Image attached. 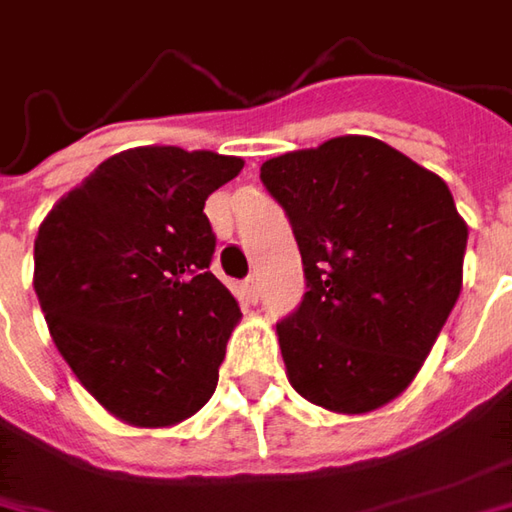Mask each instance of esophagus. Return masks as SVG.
<instances>
[{
	"label": "esophagus",
	"mask_w": 512,
	"mask_h": 512,
	"mask_svg": "<svg viewBox=\"0 0 512 512\" xmlns=\"http://www.w3.org/2000/svg\"><path fill=\"white\" fill-rule=\"evenodd\" d=\"M243 292H246V298H249V300H257V295H260V289H257V278H255V275H249V278L243 280Z\"/></svg>",
	"instance_id": "34e87169"
}]
</instances>
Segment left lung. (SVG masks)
Segmentation results:
<instances>
[{"mask_svg": "<svg viewBox=\"0 0 512 512\" xmlns=\"http://www.w3.org/2000/svg\"><path fill=\"white\" fill-rule=\"evenodd\" d=\"M260 180L289 214L309 286L278 323L289 384L338 415L395 401L464 280L467 223L447 183L361 134L272 157Z\"/></svg>", "mask_w": 512, "mask_h": 512, "instance_id": "1", "label": "left lung"}]
</instances>
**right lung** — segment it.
Segmentation results:
<instances>
[{
  "label": "right lung",
  "instance_id": "right-lung-1",
  "mask_svg": "<svg viewBox=\"0 0 512 512\" xmlns=\"http://www.w3.org/2000/svg\"><path fill=\"white\" fill-rule=\"evenodd\" d=\"M240 168L217 151L137 145L39 223L34 289L48 332L79 384L128 427H174L214 395L240 309L209 272L203 209Z\"/></svg>",
  "mask_w": 512,
  "mask_h": 512
}]
</instances>
